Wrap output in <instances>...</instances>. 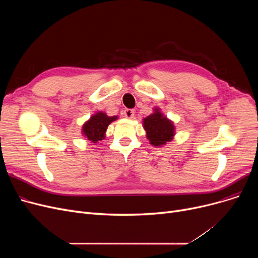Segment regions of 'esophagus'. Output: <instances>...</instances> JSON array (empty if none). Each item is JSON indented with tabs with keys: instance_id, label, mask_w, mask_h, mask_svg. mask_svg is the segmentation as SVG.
Masks as SVG:
<instances>
[{
	"instance_id": "obj_1",
	"label": "esophagus",
	"mask_w": 258,
	"mask_h": 258,
	"mask_svg": "<svg viewBox=\"0 0 258 258\" xmlns=\"http://www.w3.org/2000/svg\"><path fill=\"white\" fill-rule=\"evenodd\" d=\"M124 116H125L126 118H128V119L134 118V116H135V111L132 110V108H126V110L124 111Z\"/></svg>"
}]
</instances>
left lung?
<instances>
[{
	"instance_id": "left-lung-1",
	"label": "left lung",
	"mask_w": 258,
	"mask_h": 258,
	"mask_svg": "<svg viewBox=\"0 0 258 258\" xmlns=\"http://www.w3.org/2000/svg\"><path fill=\"white\" fill-rule=\"evenodd\" d=\"M142 125L146 132V138L153 146L165 145L175 135L173 122L164 116L159 107H155L153 114L143 118Z\"/></svg>"
}]
</instances>
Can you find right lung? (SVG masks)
<instances>
[{
    "label": "right lung",
    "mask_w": 258,
    "mask_h": 258,
    "mask_svg": "<svg viewBox=\"0 0 258 258\" xmlns=\"http://www.w3.org/2000/svg\"><path fill=\"white\" fill-rule=\"evenodd\" d=\"M117 119L118 116H107L103 112L95 113L84 123L83 128H81V132H83L81 134L92 143H97L105 138L107 126Z\"/></svg>",
    "instance_id": "obj_1"
}]
</instances>
